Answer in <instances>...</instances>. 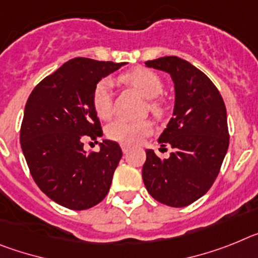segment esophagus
Wrapping results in <instances>:
<instances>
[{
    "label": "esophagus",
    "mask_w": 258,
    "mask_h": 258,
    "mask_svg": "<svg viewBox=\"0 0 258 258\" xmlns=\"http://www.w3.org/2000/svg\"><path fill=\"white\" fill-rule=\"evenodd\" d=\"M128 151H130V147H127V145H122V152H123V153L126 154Z\"/></svg>",
    "instance_id": "34e87169"
}]
</instances>
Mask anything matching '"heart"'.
Masks as SVG:
<instances>
[{
    "mask_svg": "<svg viewBox=\"0 0 258 258\" xmlns=\"http://www.w3.org/2000/svg\"><path fill=\"white\" fill-rule=\"evenodd\" d=\"M119 80L135 89L139 95L149 100V109L154 114L162 111V102L157 97L162 93L163 82L154 71L144 67H138L119 76ZM92 105L96 114L101 119H109L113 114L111 101V83L109 79H102L96 84L92 93ZM153 127L149 122L130 123L124 120H115L106 128V136L110 140L123 145H135L140 143L145 136L151 135Z\"/></svg>",
    "mask_w": 258,
    "mask_h": 258,
    "instance_id": "heart-1",
    "label": "heart"
}]
</instances>
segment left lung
<instances>
[{
	"label": "left lung",
	"instance_id": "1",
	"mask_svg": "<svg viewBox=\"0 0 258 258\" xmlns=\"http://www.w3.org/2000/svg\"><path fill=\"white\" fill-rule=\"evenodd\" d=\"M171 76L175 104L171 119L158 138L174 148L161 160L147 149L143 180L161 204L187 207L209 191L228 149L227 113L223 98L203 71L175 55L145 62Z\"/></svg>",
	"mask_w": 258,
	"mask_h": 258
}]
</instances>
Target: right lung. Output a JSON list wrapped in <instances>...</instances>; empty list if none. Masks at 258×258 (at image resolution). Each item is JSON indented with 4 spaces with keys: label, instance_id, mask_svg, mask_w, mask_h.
Returning <instances> with one entry per match:
<instances>
[{
    "label": "right lung",
    "instance_id": "add662e5",
    "mask_svg": "<svg viewBox=\"0 0 258 258\" xmlns=\"http://www.w3.org/2000/svg\"><path fill=\"white\" fill-rule=\"evenodd\" d=\"M124 64L74 58L42 79L27 100L22 151L36 184L62 207L89 209L110 189L122 149L102 140L100 151L88 153L83 140L102 136L92 105L96 84Z\"/></svg>",
    "mask_w": 258,
    "mask_h": 258
}]
</instances>
